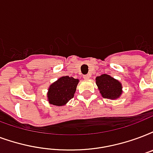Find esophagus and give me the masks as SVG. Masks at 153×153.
<instances>
[{
	"label": "esophagus",
	"instance_id": "esophagus-1",
	"mask_svg": "<svg viewBox=\"0 0 153 153\" xmlns=\"http://www.w3.org/2000/svg\"><path fill=\"white\" fill-rule=\"evenodd\" d=\"M83 79H86V80L89 79H90V75H89V74H86V75H83Z\"/></svg>",
	"mask_w": 153,
	"mask_h": 153
}]
</instances>
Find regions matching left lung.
Listing matches in <instances>:
<instances>
[{
	"instance_id": "1",
	"label": "left lung",
	"mask_w": 153,
	"mask_h": 153,
	"mask_svg": "<svg viewBox=\"0 0 153 153\" xmlns=\"http://www.w3.org/2000/svg\"><path fill=\"white\" fill-rule=\"evenodd\" d=\"M95 83L102 97L115 100L120 97L123 93L122 83L108 74H103L96 77Z\"/></svg>"
}]
</instances>
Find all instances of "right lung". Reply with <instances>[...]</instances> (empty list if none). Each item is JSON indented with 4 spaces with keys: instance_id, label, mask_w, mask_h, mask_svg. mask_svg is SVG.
Masks as SVG:
<instances>
[{
    "instance_id": "add662e5",
    "label": "right lung",
    "mask_w": 153,
    "mask_h": 153,
    "mask_svg": "<svg viewBox=\"0 0 153 153\" xmlns=\"http://www.w3.org/2000/svg\"><path fill=\"white\" fill-rule=\"evenodd\" d=\"M79 79L73 77L62 76L49 87L47 101L51 105L62 107L74 97Z\"/></svg>"
}]
</instances>
